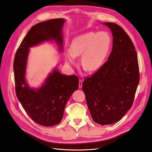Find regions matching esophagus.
I'll list each match as a JSON object with an SVG mask.
<instances>
[{
	"label": "esophagus",
	"mask_w": 152,
	"mask_h": 152,
	"mask_svg": "<svg viewBox=\"0 0 152 152\" xmlns=\"http://www.w3.org/2000/svg\"><path fill=\"white\" fill-rule=\"evenodd\" d=\"M82 80H79V88H82Z\"/></svg>",
	"instance_id": "esophagus-1"
}]
</instances>
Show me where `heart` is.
Returning a JSON list of instances; mask_svg holds the SVG:
<instances>
[{
  "mask_svg": "<svg viewBox=\"0 0 152 152\" xmlns=\"http://www.w3.org/2000/svg\"><path fill=\"white\" fill-rule=\"evenodd\" d=\"M111 44L109 35L104 31L87 32L73 38L66 52V61L73 64L82 55L80 64L84 70L93 72L102 66Z\"/></svg>",
  "mask_w": 152,
  "mask_h": 152,
  "instance_id": "obj_1",
  "label": "heart"
}]
</instances>
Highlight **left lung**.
<instances>
[{"instance_id":"obj_1","label":"left lung","mask_w":152,"mask_h":152,"mask_svg":"<svg viewBox=\"0 0 152 152\" xmlns=\"http://www.w3.org/2000/svg\"><path fill=\"white\" fill-rule=\"evenodd\" d=\"M103 25L112 33V50L108 61L82 83L91 117L102 126L117 122L131 109L140 81L137 53L131 39L116 23Z\"/></svg>"}]
</instances>
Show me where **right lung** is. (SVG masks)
<instances>
[{"mask_svg": "<svg viewBox=\"0 0 152 152\" xmlns=\"http://www.w3.org/2000/svg\"><path fill=\"white\" fill-rule=\"evenodd\" d=\"M65 21L57 18L32 26L18 49L14 60L17 98L32 120L45 127L57 125L61 121L68 100L79 88V79L75 75L62 74L55 67L40 87H30L26 79L30 48L45 42H54L61 53L62 30Z\"/></svg>", "mask_w": 152, "mask_h": 152, "instance_id": "obj_1", "label": "right lung"}]
</instances>
